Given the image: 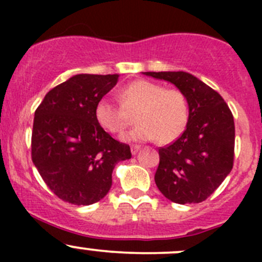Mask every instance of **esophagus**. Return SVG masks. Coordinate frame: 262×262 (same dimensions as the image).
I'll use <instances>...</instances> for the list:
<instances>
[{"label": "esophagus", "instance_id": "34e87169", "mask_svg": "<svg viewBox=\"0 0 262 262\" xmlns=\"http://www.w3.org/2000/svg\"><path fill=\"white\" fill-rule=\"evenodd\" d=\"M139 146H132L130 147V150H132V155H137V152H138L139 150Z\"/></svg>", "mask_w": 262, "mask_h": 262}]
</instances>
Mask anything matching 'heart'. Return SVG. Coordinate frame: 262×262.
Here are the masks:
<instances>
[{
	"instance_id": "b5f03b06",
	"label": "heart",
	"mask_w": 262,
	"mask_h": 262,
	"mask_svg": "<svg viewBox=\"0 0 262 262\" xmlns=\"http://www.w3.org/2000/svg\"><path fill=\"white\" fill-rule=\"evenodd\" d=\"M121 105L109 97L96 104L95 116L105 130L121 134L133 121L138 124L126 134L128 141H155L166 144L181 136L189 121V104L181 91L165 89L155 82L138 80L121 90Z\"/></svg>"
}]
</instances>
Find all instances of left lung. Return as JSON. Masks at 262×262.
<instances>
[{
  "mask_svg": "<svg viewBox=\"0 0 262 262\" xmlns=\"http://www.w3.org/2000/svg\"><path fill=\"white\" fill-rule=\"evenodd\" d=\"M175 84L186 96L189 121L173 143L158 149V190L178 204H196L213 194L233 167L234 121L223 97L187 72H143Z\"/></svg>",
  "mask_w": 262,
  "mask_h": 262,
  "instance_id": "left-lung-1",
  "label": "left lung"
}]
</instances>
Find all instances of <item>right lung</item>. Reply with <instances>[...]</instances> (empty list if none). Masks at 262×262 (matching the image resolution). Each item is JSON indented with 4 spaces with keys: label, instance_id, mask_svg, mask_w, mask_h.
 Segmentation results:
<instances>
[{
    "label": "right lung",
    "instance_id": "right-lung-1",
    "mask_svg": "<svg viewBox=\"0 0 262 262\" xmlns=\"http://www.w3.org/2000/svg\"><path fill=\"white\" fill-rule=\"evenodd\" d=\"M119 75H76L46 95L35 110L31 160L59 199L75 205L101 200L112 187L119 161L132 157L95 116L96 104Z\"/></svg>",
    "mask_w": 262,
    "mask_h": 262
}]
</instances>
